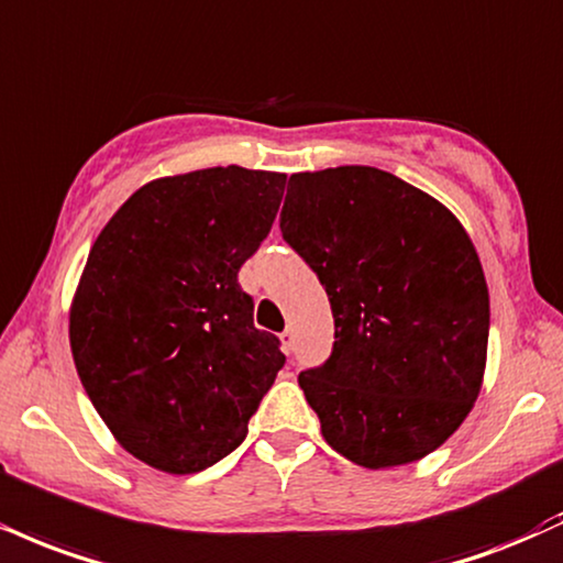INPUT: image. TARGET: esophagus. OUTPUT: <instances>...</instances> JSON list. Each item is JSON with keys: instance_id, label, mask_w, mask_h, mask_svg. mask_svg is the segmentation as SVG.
Wrapping results in <instances>:
<instances>
[{"instance_id": "34e87169", "label": "esophagus", "mask_w": 563, "mask_h": 563, "mask_svg": "<svg viewBox=\"0 0 563 563\" xmlns=\"http://www.w3.org/2000/svg\"><path fill=\"white\" fill-rule=\"evenodd\" d=\"M294 346H296V335H294V330H286V333L280 335V349L286 351V354H290V351H294Z\"/></svg>"}]
</instances>
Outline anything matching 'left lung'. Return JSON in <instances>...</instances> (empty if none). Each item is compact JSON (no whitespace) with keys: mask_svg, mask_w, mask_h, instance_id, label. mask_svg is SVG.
Masks as SVG:
<instances>
[{"mask_svg":"<svg viewBox=\"0 0 563 563\" xmlns=\"http://www.w3.org/2000/svg\"><path fill=\"white\" fill-rule=\"evenodd\" d=\"M283 239L328 290L333 354L299 385L322 438L367 470L411 464L483 388L490 294L459 217L377 167L290 175Z\"/></svg>","mask_w":563,"mask_h":563,"instance_id":"left-lung-1","label":"left lung"}]
</instances>
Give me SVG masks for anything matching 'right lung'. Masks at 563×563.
<instances>
[{"label": "right lung", "mask_w": 563, "mask_h": 563, "mask_svg": "<svg viewBox=\"0 0 563 563\" xmlns=\"http://www.w3.org/2000/svg\"><path fill=\"white\" fill-rule=\"evenodd\" d=\"M286 173L165 175L110 217L70 303L78 377L112 438L167 475L239 449L286 356L254 328L241 264L273 228Z\"/></svg>", "instance_id": "1"}]
</instances>
